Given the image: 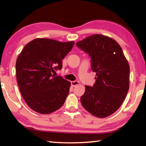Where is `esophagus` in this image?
<instances>
[{
	"label": "esophagus",
	"mask_w": 146,
	"mask_h": 146,
	"mask_svg": "<svg viewBox=\"0 0 146 146\" xmlns=\"http://www.w3.org/2000/svg\"><path fill=\"white\" fill-rule=\"evenodd\" d=\"M78 84H79V82L77 80L71 81V86H73V87H74V86H76V85H78Z\"/></svg>",
	"instance_id": "1"
}]
</instances>
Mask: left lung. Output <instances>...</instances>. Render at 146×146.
<instances>
[{
  "label": "left lung",
  "instance_id": "left-lung-1",
  "mask_svg": "<svg viewBox=\"0 0 146 146\" xmlns=\"http://www.w3.org/2000/svg\"><path fill=\"white\" fill-rule=\"evenodd\" d=\"M76 45L90 56L91 70L97 76L93 87L85 86L81 104L91 115L107 117L120 108L126 97L129 64L119 44L107 36L93 35Z\"/></svg>",
  "mask_w": 146,
  "mask_h": 146
}]
</instances>
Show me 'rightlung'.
Instances as JSON below:
<instances>
[{
	"mask_svg": "<svg viewBox=\"0 0 146 146\" xmlns=\"http://www.w3.org/2000/svg\"><path fill=\"white\" fill-rule=\"evenodd\" d=\"M73 45L74 42L36 38L20 53L16 61L17 83L24 100L35 111L49 114L65 102L71 83L52 73L61 70L62 60Z\"/></svg>",
	"mask_w": 146,
	"mask_h": 146,
	"instance_id": "obj_1",
	"label": "right lung"
}]
</instances>
